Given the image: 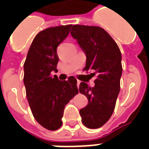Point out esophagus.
Masks as SVG:
<instances>
[{
  "label": "esophagus",
  "instance_id": "34e87169",
  "mask_svg": "<svg viewBox=\"0 0 149 149\" xmlns=\"http://www.w3.org/2000/svg\"><path fill=\"white\" fill-rule=\"evenodd\" d=\"M79 84H80V81H79V79H77V86H78V87H79Z\"/></svg>",
  "mask_w": 149,
  "mask_h": 149
}]
</instances>
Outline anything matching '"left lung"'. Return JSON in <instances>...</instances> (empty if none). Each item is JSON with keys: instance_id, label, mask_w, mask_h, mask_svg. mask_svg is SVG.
Wrapping results in <instances>:
<instances>
[{"instance_id": "left-lung-1", "label": "left lung", "mask_w": 149, "mask_h": 149, "mask_svg": "<svg viewBox=\"0 0 149 149\" xmlns=\"http://www.w3.org/2000/svg\"><path fill=\"white\" fill-rule=\"evenodd\" d=\"M71 35L86 56L84 70H92L97 75L95 86L79 84V93L88 99V104L79 110L82 122L86 127L95 129L102 127L112 115L120 92L122 74L121 53L111 36L97 26L75 24Z\"/></svg>"}]
</instances>
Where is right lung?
Returning <instances> with one entry per match:
<instances>
[{
  "mask_svg": "<svg viewBox=\"0 0 149 149\" xmlns=\"http://www.w3.org/2000/svg\"><path fill=\"white\" fill-rule=\"evenodd\" d=\"M72 24L52 27L38 32L31 42L24 63V84L34 118L39 125L56 131L63 125L66 104L78 93L77 79L58 80L57 47L70 33Z\"/></svg>",
  "mask_w": 149,
  "mask_h": 149,
  "instance_id": "right-lung-1",
  "label": "right lung"
}]
</instances>
